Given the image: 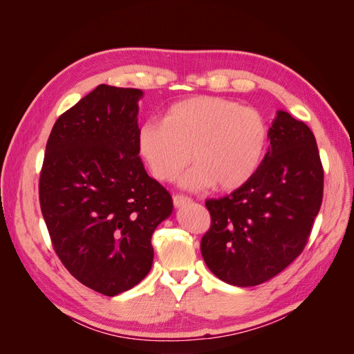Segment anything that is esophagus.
I'll return each mask as SVG.
<instances>
[{"label": "esophagus", "mask_w": 354, "mask_h": 354, "mask_svg": "<svg viewBox=\"0 0 354 354\" xmlns=\"http://www.w3.org/2000/svg\"><path fill=\"white\" fill-rule=\"evenodd\" d=\"M189 202H192V198L187 197V196H183V194L174 196V205H175L176 207H183V206H185V205L189 203Z\"/></svg>", "instance_id": "34e87169"}]
</instances>
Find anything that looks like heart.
<instances>
[{
  "instance_id": "b5f03b06",
  "label": "heart",
  "mask_w": 354,
  "mask_h": 354,
  "mask_svg": "<svg viewBox=\"0 0 354 354\" xmlns=\"http://www.w3.org/2000/svg\"><path fill=\"white\" fill-rule=\"evenodd\" d=\"M136 142L151 174L162 183L174 180L193 158L196 165L180 178V187L233 189L245 184L263 160L268 125L256 109L197 95L169 106L162 121L143 122Z\"/></svg>"
}]
</instances>
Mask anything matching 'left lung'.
Masks as SVG:
<instances>
[{"mask_svg":"<svg viewBox=\"0 0 354 354\" xmlns=\"http://www.w3.org/2000/svg\"><path fill=\"white\" fill-rule=\"evenodd\" d=\"M263 161L229 196L206 201L211 229L202 238L206 266L238 287L259 286L301 254L323 198V167L313 131L278 111Z\"/></svg>","mask_w":354,"mask_h":354,"instance_id":"8db88e82","label":"left lung"}]
</instances>
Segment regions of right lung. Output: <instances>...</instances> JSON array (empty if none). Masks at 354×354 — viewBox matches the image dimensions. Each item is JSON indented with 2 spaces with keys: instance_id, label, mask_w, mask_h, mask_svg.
<instances>
[{
  "instance_id": "obj_1",
  "label": "right lung",
  "mask_w": 354,
  "mask_h": 354,
  "mask_svg": "<svg viewBox=\"0 0 354 354\" xmlns=\"http://www.w3.org/2000/svg\"><path fill=\"white\" fill-rule=\"evenodd\" d=\"M142 89L98 85L50 131L40 206L59 260L84 286L116 296L148 275L152 233L174 212L138 152Z\"/></svg>"
}]
</instances>
